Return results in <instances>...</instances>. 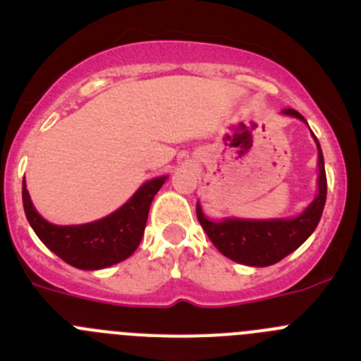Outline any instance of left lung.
Wrapping results in <instances>:
<instances>
[{
    "mask_svg": "<svg viewBox=\"0 0 361 361\" xmlns=\"http://www.w3.org/2000/svg\"><path fill=\"white\" fill-rule=\"evenodd\" d=\"M283 114L305 117L294 109H285ZM317 142V137L313 135ZM319 196L313 203L295 219H274V221H242V219H226L222 222H212L203 215V210L197 204V221L201 222L208 238L219 251L230 260L238 262L252 267H267L278 264L292 251L299 247L321 221L324 210L326 194H328V180L324 171V157L319 146Z\"/></svg>",
    "mask_w": 361,
    "mask_h": 361,
    "instance_id": "left-lung-1",
    "label": "left lung"
}]
</instances>
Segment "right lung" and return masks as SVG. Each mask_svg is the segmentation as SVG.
I'll use <instances>...</instances> for the list:
<instances>
[{
  "label": "right lung",
  "instance_id": "right-lung-1",
  "mask_svg": "<svg viewBox=\"0 0 361 361\" xmlns=\"http://www.w3.org/2000/svg\"><path fill=\"white\" fill-rule=\"evenodd\" d=\"M164 181L165 176L147 181L112 215L80 226H55L51 222L44 221L33 208L25 183L23 207L30 226L46 247L51 249L56 257L73 267L96 271L126 260L139 247L151 201Z\"/></svg>",
  "mask_w": 361,
  "mask_h": 361
}]
</instances>
